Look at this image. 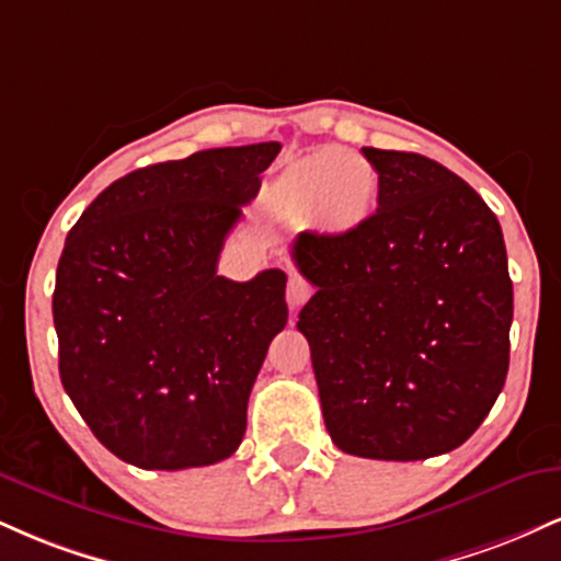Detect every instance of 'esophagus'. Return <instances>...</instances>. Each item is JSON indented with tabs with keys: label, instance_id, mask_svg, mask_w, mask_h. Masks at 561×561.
Segmentation results:
<instances>
[{
	"label": "esophagus",
	"instance_id": "1",
	"mask_svg": "<svg viewBox=\"0 0 561 561\" xmlns=\"http://www.w3.org/2000/svg\"><path fill=\"white\" fill-rule=\"evenodd\" d=\"M308 298H311V287H308V282L300 279V276H289V282H287L289 308H300Z\"/></svg>",
	"mask_w": 561,
	"mask_h": 561
}]
</instances>
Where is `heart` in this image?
<instances>
[{
  "label": "heart",
  "mask_w": 561,
  "mask_h": 561,
  "mask_svg": "<svg viewBox=\"0 0 561 561\" xmlns=\"http://www.w3.org/2000/svg\"><path fill=\"white\" fill-rule=\"evenodd\" d=\"M379 179L364 156L324 147L287 160L266 199L274 214L308 221L321 234L343 237L358 229L377 205Z\"/></svg>",
  "instance_id": "obj_1"
}]
</instances>
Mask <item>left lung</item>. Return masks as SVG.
Returning <instances> with one entry per match:
<instances>
[{
  "instance_id": "8db88e82",
  "label": "left lung",
  "mask_w": 561,
  "mask_h": 561,
  "mask_svg": "<svg viewBox=\"0 0 561 561\" xmlns=\"http://www.w3.org/2000/svg\"><path fill=\"white\" fill-rule=\"evenodd\" d=\"M362 152L379 176L377 214L343 237L295 240V266L317 287L298 330L334 446L420 461L459 448L506 382V244L493 210L446 165Z\"/></svg>"
}]
</instances>
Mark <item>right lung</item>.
I'll return each mask as SVG.
<instances>
[{
  "mask_svg": "<svg viewBox=\"0 0 561 561\" xmlns=\"http://www.w3.org/2000/svg\"><path fill=\"white\" fill-rule=\"evenodd\" d=\"M279 141L126 173L68 231L53 317L60 379L96 440L141 469L224 461L287 324V274L218 276L224 240Z\"/></svg>",
  "mask_w": 561,
  "mask_h": 561,
  "instance_id": "right-lung-1",
  "label": "right lung"
}]
</instances>
